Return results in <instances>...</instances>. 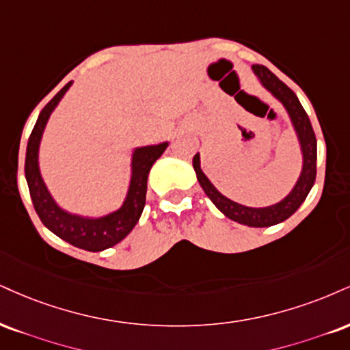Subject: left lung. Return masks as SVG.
Returning <instances> with one entry per match:
<instances>
[{
	"instance_id": "1",
	"label": "left lung",
	"mask_w": 350,
	"mask_h": 350,
	"mask_svg": "<svg viewBox=\"0 0 350 350\" xmlns=\"http://www.w3.org/2000/svg\"><path fill=\"white\" fill-rule=\"evenodd\" d=\"M252 71H254L256 77L259 78V81L262 83V86L266 88L267 91L272 92L273 98H277L282 104H284L290 119H292L293 127H295L303 153V170L300 178L297 180L295 187L292 189V192H290L284 200H280L279 204L275 205H271V207H246V205L237 204V202L230 200L228 197H225L223 193L217 191L215 186L210 183L207 176H205L200 170L199 153L193 157L192 164L193 170H196L197 180H199L200 187L204 189V192L207 193L208 199L215 204V207L220 210L223 215L228 217L230 220L241 223V225L262 228V226H272L287 220L288 217H292L293 213L297 212L303 202H305L306 196H308L311 187H313L314 179H317V137H314L313 127H311L308 113L305 112V109H303L295 92L290 90L284 81H280V79L264 65H252Z\"/></svg>"
}]
</instances>
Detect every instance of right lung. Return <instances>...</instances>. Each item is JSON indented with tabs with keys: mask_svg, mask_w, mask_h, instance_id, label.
<instances>
[{
	"mask_svg": "<svg viewBox=\"0 0 350 350\" xmlns=\"http://www.w3.org/2000/svg\"><path fill=\"white\" fill-rule=\"evenodd\" d=\"M71 83L73 81L66 83L49 100L47 106L40 111L39 119L33 125L32 133L27 142L24 171H26V179L33 208H36L42 223L52 233L57 234L58 238L65 239L66 243L81 247V250L96 252L107 250V247H112L113 244L120 243L133 230V226L137 225L138 218H140L143 208H145L146 180H148L150 170L153 163L161 157L163 151L166 150L167 143L142 146V148L133 151L132 179H130L127 199H125L124 205L117 212H112L100 218H83L78 215H71V213L62 210L55 204L47 187H45L44 180H42L37 158H39L42 133H44L45 125H47L50 113L53 112V109L60 103L63 94L68 91Z\"/></svg>",
	"mask_w": 350,
	"mask_h": 350,
	"instance_id": "1",
	"label": "right lung"
}]
</instances>
